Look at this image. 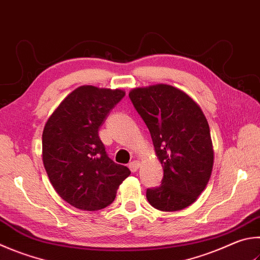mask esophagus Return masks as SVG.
<instances>
[{"instance_id": "1", "label": "esophagus", "mask_w": 260, "mask_h": 260, "mask_svg": "<svg viewBox=\"0 0 260 260\" xmlns=\"http://www.w3.org/2000/svg\"><path fill=\"white\" fill-rule=\"evenodd\" d=\"M140 166H141V164H140L139 160H133V161L129 162V165H128L131 172H133V173H135L136 171H138V169L140 168Z\"/></svg>"}]
</instances>
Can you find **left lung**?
Wrapping results in <instances>:
<instances>
[{
    "instance_id": "obj_1",
    "label": "left lung",
    "mask_w": 260,
    "mask_h": 260,
    "mask_svg": "<svg viewBox=\"0 0 260 260\" xmlns=\"http://www.w3.org/2000/svg\"><path fill=\"white\" fill-rule=\"evenodd\" d=\"M128 95L148 126L164 169L161 184L148 188L146 199L162 211L186 208L206 188L214 166L206 116L188 94L172 85L136 87Z\"/></svg>"
}]
</instances>
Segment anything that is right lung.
Returning <instances> with one entry per match:
<instances>
[{"label":"right lung","mask_w":260,"mask_h":260,"mask_svg":"<svg viewBox=\"0 0 260 260\" xmlns=\"http://www.w3.org/2000/svg\"><path fill=\"white\" fill-rule=\"evenodd\" d=\"M124 96L120 88L83 85L63 99L44 126V168L56 193L75 208H106L129 176L128 168L108 157L99 138L102 122Z\"/></svg>","instance_id":"add662e5"}]
</instances>
